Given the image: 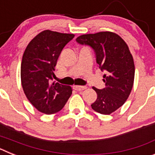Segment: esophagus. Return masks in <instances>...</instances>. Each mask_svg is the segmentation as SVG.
Returning a JSON list of instances; mask_svg holds the SVG:
<instances>
[{"label":"esophagus","mask_w":155,"mask_h":155,"mask_svg":"<svg viewBox=\"0 0 155 155\" xmlns=\"http://www.w3.org/2000/svg\"><path fill=\"white\" fill-rule=\"evenodd\" d=\"M74 89L76 90V91H82V90H84L87 88L86 86H81V85H74Z\"/></svg>","instance_id":"esophagus-1"}]
</instances>
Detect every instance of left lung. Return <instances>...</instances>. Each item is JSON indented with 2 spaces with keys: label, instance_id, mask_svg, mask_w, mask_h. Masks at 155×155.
<instances>
[{
  "label": "left lung",
  "instance_id": "obj_1",
  "mask_svg": "<svg viewBox=\"0 0 155 155\" xmlns=\"http://www.w3.org/2000/svg\"><path fill=\"white\" fill-rule=\"evenodd\" d=\"M76 41L92 48L99 68L105 71V87L100 90L93 87L97 99L91 108L101 114H111L125 103L134 85L135 67L128 46L120 35L112 31L84 34Z\"/></svg>",
  "mask_w": 155,
  "mask_h": 155
}]
</instances>
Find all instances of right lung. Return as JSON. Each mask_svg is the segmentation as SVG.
<instances>
[{
  "label": "right lung",
  "mask_w": 155,
  "mask_h": 155,
  "mask_svg": "<svg viewBox=\"0 0 155 155\" xmlns=\"http://www.w3.org/2000/svg\"><path fill=\"white\" fill-rule=\"evenodd\" d=\"M74 34L45 30L31 39L25 50L21 81L25 94L38 111L53 114L64 108L72 94L71 86L52 81L57 60Z\"/></svg>",
  "instance_id": "add662e5"
}]
</instances>
